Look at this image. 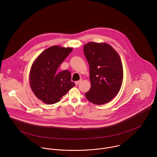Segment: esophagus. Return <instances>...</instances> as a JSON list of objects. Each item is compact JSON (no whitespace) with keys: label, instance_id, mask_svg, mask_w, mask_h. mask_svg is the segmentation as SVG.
Here are the masks:
<instances>
[{"label":"esophagus","instance_id":"esophagus-1","mask_svg":"<svg viewBox=\"0 0 157 157\" xmlns=\"http://www.w3.org/2000/svg\"><path fill=\"white\" fill-rule=\"evenodd\" d=\"M81 81H82V80H81V79H80L79 81H76V82H75V84H76V85H78V84H79V83H80Z\"/></svg>","mask_w":157,"mask_h":157}]
</instances>
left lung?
I'll use <instances>...</instances> for the list:
<instances>
[{
  "mask_svg": "<svg viewBox=\"0 0 157 157\" xmlns=\"http://www.w3.org/2000/svg\"><path fill=\"white\" fill-rule=\"evenodd\" d=\"M89 65L91 88L85 94L92 103L102 105L119 93L123 81V68L117 52L106 43L89 42L84 45Z\"/></svg>",
  "mask_w": 157,
  "mask_h": 157,
  "instance_id": "1",
  "label": "left lung"
}]
</instances>
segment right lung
<instances>
[{
    "label": "right lung",
    "mask_w": 157,
    "mask_h": 157,
    "mask_svg": "<svg viewBox=\"0 0 157 157\" xmlns=\"http://www.w3.org/2000/svg\"><path fill=\"white\" fill-rule=\"evenodd\" d=\"M72 50L73 48L52 46L33 61L29 74L30 86L36 97L44 103L53 104L60 101L75 86L71 81L70 71L57 73L59 66Z\"/></svg>",
    "instance_id": "obj_1"
}]
</instances>
